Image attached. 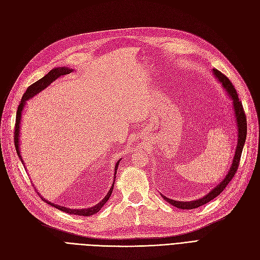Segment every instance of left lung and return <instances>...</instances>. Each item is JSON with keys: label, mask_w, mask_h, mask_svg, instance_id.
Instances as JSON below:
<instances>
[{"label": "left lung", "mask_w": 260, "mask_h": 260, "mask_svg": "<svg viewBox=\"0 0 260 260\" xmlns=\"http://www.w3.org/2000/svg\"><path fill=\"white\" fill-rule=\"evenodd\" d=\"M213 74L217 78L218 82L221 84L222 88L225 89L227 94L231 98L232 100V107H234L235 111V116H236V121H237V126H238V143H237V148L235 151V157L232 159V164L231 167L229 169L228 173L226 174L225 178L213 189L208 193L205 194L203 198L197 199L193 201H176V200H172L167 198L166 196H162V198L169 202L170 204H172L173 207H176L177 209H182V210H192V209H197L201 207V205L210 202L211 200H213L214 198L222 192V190L225 189L226 186L229 184V182L234 178L236 172L238 171V167L240 164V158H241V154H242L243 150V146L244 143L246 140V132H247V123H246V115L244 113L243 110V105L242 102L239 100V96L237 93L236 88L232 85V83L229 80V78L223 75L221 72H219L218 70L213 69Z\"/></svg>", "instance_id": "1"}]
</instances>
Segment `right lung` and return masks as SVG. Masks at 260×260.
I'll list each match as a JSON object with an SVG mask.
<instances>
[{"instance_id": "obj_1", "label": "right lung", "mask_w": 260, "mask_h": 260, "mask_svg": "<svg viewBox=\"0 0 260 260\" xmlns=\"http://www.w3.org/2000/svg\"><path fill=\"white\" fill-rule=\"evenodd\" d=\"M72 69H68L66 67H62V68H57V69H52L50 72H48V74L45 75L44 77H42L41 79H39L38 82H35L34 84H32L31 86L28 87V89H26V91L23 93L22 95V99L19 103V105H18V110H17V114H16V126H15V134H14V142H15V147H16V151H17V155L18 157L20 158L21 162L23 164L22 161V158H21V155H20V148H19V138H20V121H21V114L23 112V109L25 106V103L26 101H28L29 99H31L32 96H34L35 94H38L39 92H41L43 89L47 88L53 80H56L58 77L62 76V75H67V74H70L72 73ZM119 162H120V159L116 162L115 165V171H114V182H113V185L112 187L110 188L109 192L106 193V196L104 197V199H102V201H100L98 204H95L94 207H91V208H88V209H80V210H73V209H68L66 207H60V205H57V204H53L49 201H47L46 199H44L43 197L41 196V199L43 201L46 202L47 204L51 205V207L56 208L62 212H66L68 214H72V215H80V216H90V215H93V214L99 212L102 208L103 205L107 202V200H109V198L111 197L112 192H113V188H114V183H115V178H116V173H117V169H118V166H119Z\"/></svg>"}]
</instances>
